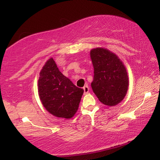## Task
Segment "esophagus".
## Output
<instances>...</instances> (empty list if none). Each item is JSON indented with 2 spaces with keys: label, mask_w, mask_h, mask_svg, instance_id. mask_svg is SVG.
Here are the masks:
<instances>
[{
  "label": "esophagus",
  "mask_w": 160,
  "mask_h": 160,
  "mask_svg": "<svg viewBox=\"0 0 160 160\" xmlns=\"http://www.w3.org/2000/svg\"><path fill=\"white\" fill-rule=\"evenodd\" d=\"M82 89H83L84 93H87L89 91V86H88L87 84H86V85L84 86H83V88H82Z\"/></svg>",
  "instance_id": "esophagus-1"
}]
</instances>
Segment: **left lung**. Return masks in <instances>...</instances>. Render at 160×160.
Returning <instances> with one entry per match:
<instances>
[{
    "mask_svg": "<svg viewBox=\"0 0 160 160\" xmlns=\"http://www.w3.org/2000/svg\"><path fill=\"white\" fill-rule=\"evenodd\" d=\"M94 68L92 89L98 100L108 106L119 104L126 96L128 87V74L122 61L107 49L90 51Z\"/></svg>",
    "mask_w": 160,
    "mask_h": 160,
    "instance_id": "left-lung-1",
    "label": "left lung"
}]
</instances>
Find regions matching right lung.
<instances>
[{
  "label": "right lung",
  "mask_w": 160,
  "mask_h": 160,
  "mask_svg": "<svg viewBox=\"0 0 160 160\" xmlns=\"http://www.w3.org/2000/svg\"><path fill=\"white\" fill-rule=\"evenodd\" d=\"M40 99L49 113L70 119L78 111L83 89L62 74L52 58L45 63L38 80Z\"/></svg>",
  "instance_id": "1"
}]
</instances>
